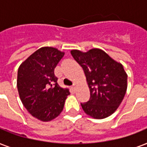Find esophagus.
I'll use <instances>...</instances> for the list:
<instances>
[{
    "mask_svg": "<svg viewBox=\"0 0 147 147\" xmlns=\"http://www.w3.org/2000/svg\"><path fill=\"white\" fill-rule=\"evenodd\" d=\"M76 86H77V85H76V83H74L73 85H72V86H71V88H72L74 91H75V90H76Z\"/></svg>",
    "mask_w": 147,
    "mask_h": 147,
    "instance_id": "1",
    "label": "esophagus"
}]
</instances>
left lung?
Returning a JSON list of instances; mask_svg holds the SVG:
<instances>
[{
	"mask_svg": "<svg viewBox=\"0 0 147 147\" xmlns=\"http://www.w3.org/2000/svg\"><path fill=\"white\" fill-rule=\"evenodd\" d=\"M71 54L82 67L90 90L89 100L81 103L83 111L95 119L111 115L122 102L127 88V75L122 64L100 49L86 53L74 49Z\"/></svg>",
	"mask_w": 147,
	"mask_h": 147,
	"instance_id": "obj_1",
	"label": "left lung"
}]
</instances>
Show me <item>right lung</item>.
I'll return each mask as SVG.
<instances>
[{
	"instance_id": "1",
	"label": "right lung",
	"mask_w": 147,
	"mask_h": 147,
	"mask_svg": "<svg viewBox=\"0 0 147 147\" xmlns=\"http://www.w3.org/2000/svg\"><path fill=\"white\" fill-rule=\"evenodd\" d=\"M65 53L53 47H42L20 65L17 85L23 105L33 117L50 121L62 111L68 88L57 83L54 69Z\"/></svg>"
}]
</instances>
